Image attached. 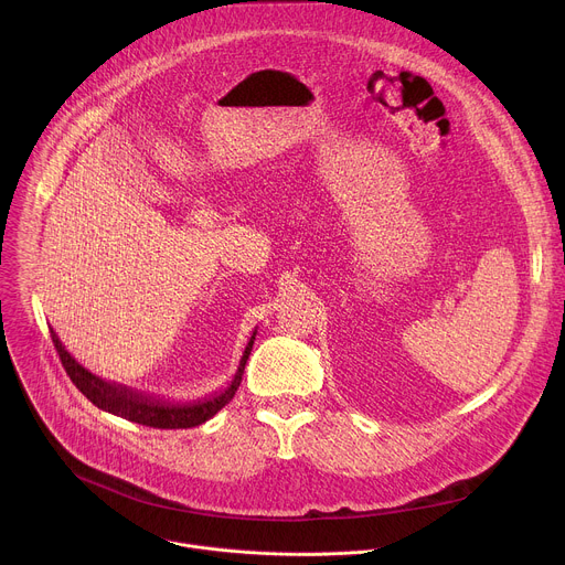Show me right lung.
<instances>
[{
    "label": "right lung",
    "mask_w": 565,
    "mask_h": 565,
    "mask_svg": "<svg viewBox=\"0 0 565 565\" xmlns=\"http://www.w3.org/2000/svg\"><path fill=\"white\" fill-rule=\"evenodd\" d=\"M51 338L55 344V351L62 360V366L66 371V375L71 377V382L87 395V399H92L94 405L107 414H114L118 418L145 425V427H156V429H190V427H199L205 420H210L212 416H216L227 402L234 397L238 384H241V375H244L246 362L250 358L255 338H257V329L253 331L244 355L238 360L236 373L232 377V382L221 388L214 391L212 395H205L201 399H192V402H172V399H163L156 397L149 393H142L138 388H129L125 384L118 382H109L103 380L98 375H94L89 369H85L83 364H77L75 358L62 347L60 338L55 335V331L51 329Z\"/></svg>",
    "instance_id": "1"
}]
</instances>
